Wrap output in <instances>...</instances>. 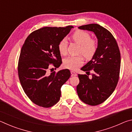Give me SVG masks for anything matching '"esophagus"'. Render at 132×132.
I'll return each mask as SVG.
<instances>
[{"label":"esophagus","instance_id":"1","mask_svg":"<svg viewBox=\"0 0 132 132\" xmlns=\"http://www.w3.org/2000/svg\"><path fill=\"white\" fill-rule=\"evenodd\" d=\"M70 73H71V75H72V76H76L77 75V73H76V72H75V71H71Z\"/></svg>","mask_w":132,"mask_h":132}]
</instances>
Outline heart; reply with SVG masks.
Wrapping results in <instances>:
<instances>
[{"instance_id":"obj_1","label":"heart","mask_w":132,"mask_h":132,"mask_svg":"<svg viewBox=\"0 0 132 132\" xmlns=\"http://www.w3.org/2000/svg\"><path fill=\"white\" fill-rule=\"evenodd\" d=\"M72 39L80 45L79 53L87 59L92 58L97 51L98 44L95 40L91 39V35L88 32L82 30H78L71 36ZM68 41L66 38L62 39L58 44V50L61 54L65 55L68 53ZM84 63L81 56H69L63 61L64 68L76 70L80 68Z\"/></svg>"}]
</instances>
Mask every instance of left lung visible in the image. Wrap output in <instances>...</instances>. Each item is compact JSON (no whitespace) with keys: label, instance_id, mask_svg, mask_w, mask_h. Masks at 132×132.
Listing matches in <instances>:
<instances>
[{"label":"left lung","instance_id":"1","mask_svg":"<svg viewBox=\"0 0 132 132\" xmlns=\"http://www.w3.org/2000/svg\"><path fill=\"white\" fill-rule=\"evenodd\" d=\"M79 29L93 31L98 38V48L93 59L81 70L92 71V78L78 75L79 97L85 104L95 106L104 102L114 91L119 79L120 53L112 34L97 24L80 26Z\"/></svg>","mask_w":132,"mask_h":132}]
</instances>
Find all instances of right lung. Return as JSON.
Here are the masks:
<instances>
[{
    "label": "right lung",
    "instance_id": "right-lung-1",
    "mask_svg": "<svg viewBox=\"0 0 132 132\" xmlns=\"http://www.w3.org/2000/svg\"><path fill=\"white\" fill-rule=\"evenodd\" d=\"M72 28L68 26L38 29L28 35L22 46L17 68L20 81L27 97L39 106L50 108L56 104L62 86L70 76L68 69L56 73H50V70L62 63L58 44Z\"/></svg>",
    "mask_w": 132,
    "mask_h": 132
}]
</instances>
